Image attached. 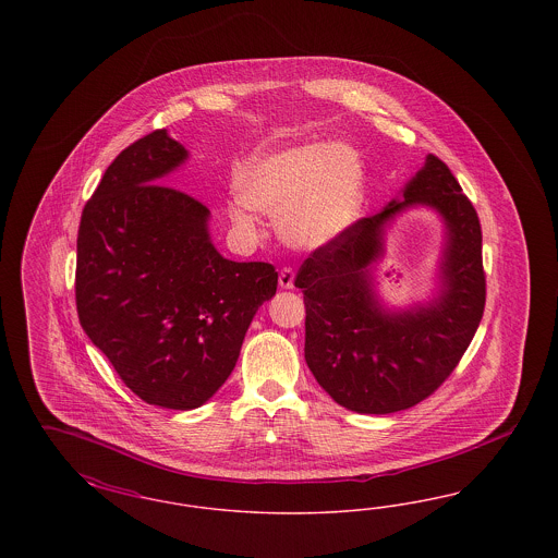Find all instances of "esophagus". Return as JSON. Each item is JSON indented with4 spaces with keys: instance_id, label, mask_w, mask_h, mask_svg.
<instances>
[{
    "instance_id": "1",
    "label": "esophagus",
    "mask_w": 558,
    "mask_h": 558,
    "mask_svg": "<svg viewBox=\"0 0 558 558\" xmlns=\"http://www.w3.org/2000/svg\"><path fill=\"white\" fill-rule=\"evenodd\" d=\"M278 284H280V289H292V284H294V269L292 267H282L280 269Z\"/></svg>"
}]
</instances>
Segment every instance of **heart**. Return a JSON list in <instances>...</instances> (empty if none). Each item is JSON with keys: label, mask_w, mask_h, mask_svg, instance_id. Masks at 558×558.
<instances>
[{"label": "heart", "mask_w": 558, "mask_h": 558, "mask_svg": "<svg viewBox=\"0 0 558 558\" xmlns=\"http://www.w3.org/2000/svg\"><path fill=\"white\" fill-rule=\"evenodd\" d=\"M366 173L355 148L310 142L262 155L240 173V198L232 221L244 234L259 228L251 209L278 215L280 236L296 248H322L357 221L364 207Z\"/></svg>", "instance_id": "obj_1"}]
</instances>
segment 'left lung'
I'll return each mask as SVG.
<instances>
[{
    "label": "left lung",
    "mask_w": 558,
    "mask_h": 558,
    "mask_svg": "<svg viewBox=\"0 0 558 558\" xmlns=\"http://www.w3.org/2000/svg\"><path fill=\"white\" fill-rule=\"evenodd\" d=\"M412 204L442 213L449 244L442 292L426 308L385 315L367 267L381 250L384 223ZM305 303V362L319 387L360 414H391L433 396L471 345L485 307L481 223L450 167L435 155L383 211L357 219L316 248L296 271Z\"/></svg>",
    "instance_id": "obj_1"
}]
</instances>
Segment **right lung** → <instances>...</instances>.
<instances>
[{
  "label": "right lung",
  "instance_id": "add662e5",
  "mask_svg": "<svg viewBox=\"0 0 558 558\" xmlns=\"http://www.w3.org/2000/svg\"><path fill=\"white\" fill-rule=\"evenodd\" d=\"M186 157L165 130L135 140L108 165L77 234L85 335L137 398L169 410L198 408L226 383L278 287L271 264L221 257L209 209L159 184Z\"/></svg>",
  "mask_w": 558,
  "mask_h": 558
}]
</instances>
